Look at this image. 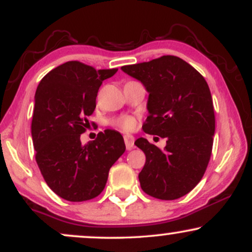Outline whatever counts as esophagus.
Listing matches in <instances>:
<instances>
[{"label": "esophagus", "instance_id": "1", "mask_svg": "<svg viewBox=\"0 0 252 252\" xmlns=\"http://www.w3.org/2000/svg\"><path fill=\"white\" fill-rule=\"evenodd\" d=\"M124 142H126V147L128 150H131L134 148V142H135V137L132 135H126L124 136Z\"/></svg>", "mask_w": 252, "mask_h": 252}]
</instances>
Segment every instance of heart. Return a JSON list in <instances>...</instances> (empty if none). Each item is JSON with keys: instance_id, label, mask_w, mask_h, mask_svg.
<instances>
[{"instance_id": "obj_1", "label": "heart", "mask_w": 252, "mask_h": 252, "mask_svg": "<svg viewBox=\"0 0 252 252\" xmlns=\"http://www.w3.org/2000/svg\"><path fill=\"white\" fill-rule=\"evenodd\" d=\"M115 124H116L117 126H120L121 129L126 130V131H130V130L135 129L136 120L131 116H126V117L120 118V120H117L116 122H115Z\"/></svg>"}]
</instances>
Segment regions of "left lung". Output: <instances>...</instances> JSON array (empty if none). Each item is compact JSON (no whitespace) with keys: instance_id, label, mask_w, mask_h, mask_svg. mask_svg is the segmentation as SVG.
Wrapping results in <instances>:
<instances>
[{"instance_id":"obj_1","label":"left lung","mask_w":252,"mask_h":252,"mask_svg":"<svg viewBox=\"0 0 252 252\" xmlns=\"http://www.w3.org/2000/svg\"><path fill=\"white\" fill-rule=\"evenodd\" d=\"M121 70L149 94L143 131L167 138L163 150L144 137L135 141L146 154L138 174L141 189L161 200L181 198L201 180L212 153L216 121L209 85L194 67L174 56Z\"/></svg>"}]
</instances>
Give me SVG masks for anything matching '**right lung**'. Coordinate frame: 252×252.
<instances>
[{
  "label": "right lung",
  "instance_id": "1",
  "mask_svg": "<svg viewBox=\"0 0 252 252\" xmlns=\"http://www.w3.org/2000/svg\"><path fill=\"white\" fill-rule=\"evenodd\" d=\"M116 72L67 62L37 85L32 121L36 163L48 187L65 200L85 201L99 195L110 168L126 152L123 136L112 129L99 132L88 144L80 141L96 109L98 90Z\"/></svg>",
  "mask_w": 252,
  "mask_h": 252
}]
</instances>
